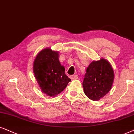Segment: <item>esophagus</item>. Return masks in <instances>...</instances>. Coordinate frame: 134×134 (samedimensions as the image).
<instances>
[{"mask_svg":"<svg viewBox=\"0 0 134 134\" xmlns=\"http://www.w3.org/2000/svg\"><path fill=\"white\" fill-rule=\"evenodd\" d=\"M70 78L72 80H76L78 78V76L77 75H72L70 76Z\"/></svg>","mask_w":134,"mask_h":134,"instance_id":"34e87169","label":"esophagus"}]
</instances>
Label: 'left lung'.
<instances>
[{"label":"left lung","instance_id":"8db88e82","mask_svg":"<svg viewBox=\"0 0 134 134\" xmlns=\"http://www.w3.org/2000/svg\"><path fill=\"white\" fill-rule=\"evenodd\" d=\"M114 72L107 60L101 59L92 61L86 69L83 87L84 92L92 100H99L111 89Z\"/></svg>","mask_w":134,"mask_h":134}]
</instances>
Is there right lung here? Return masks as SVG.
<instances>
[{
  "label": "right lung",
  "instance_id": "1",
  "mask_svg": "<svg viewBox=\"0 0 134 134\" xmlns=\"http://www.w3.org/2000/svg\"><path fill=\"white\" fill-rule=\"evenodd\" d=\"M33 70L42 91L50 97L63 91L71 81L60 63L59 53L49 48L42 49L37 55Z\"/></svg>",
  "mask_w": 134,
  "mask_h": 134
}]
</instances>
